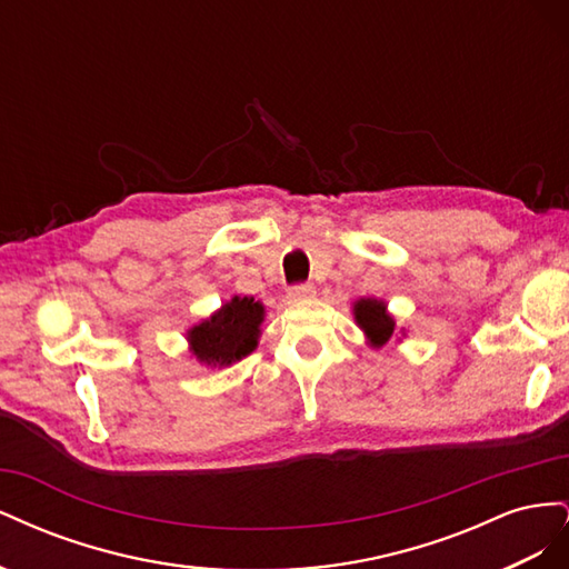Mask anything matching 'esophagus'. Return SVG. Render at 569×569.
<instances>
[{"mask_svg":"<svg viewBox=\"0 0 569 569\" xmlns=\"http://www.w3.org/2000/svg\"><path fill=\"white\" fill-rule=\"evenodd\" d=\"M287 297H289L291 301H301V299L313 297V284H311V282L291 284V287H289V291H287Z\"/></svg>","mask_w":569,"mask_h":569,"instance_id":"34e87169","label":"esophagus"}]
</instances>
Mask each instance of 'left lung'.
Listing matches in <instances>:
<instances>
[{"mask_svg":"<svg viewBox=\"0 0 569 569\" xmlns=\"http://www.w3.org/2000/svg\"><path fill=\"white\" fill-rule=\"evenodd\" d=\"M353 313L375 347H385L393 335V320L387 313V306L377 299H360L353 306Z\"/></svg>","mask_w":569,"mask_h":569,"instance_id":"8db88e82","label":"left lung"}]
</instances>
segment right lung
<instances>
[{
    "label": "right lung",
    "instance_id": "add662e5",
    "mask_svg": "<svg viewBox=\"0 0 569 569\" xmlns=\"http://www.w3.org/2000/svg\"><path fill=\"white\" fill-rule=\"evenodd\" d=\"M261 322V303L249 297H234L211 316V320H203L189 330L192 353L209 366H230L256 349Z\"/></svg>",
    "mask_w": 569,
    "mask_h": 569
}]
</instances>
